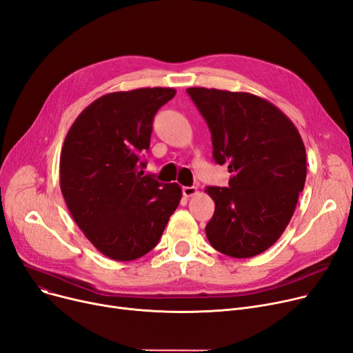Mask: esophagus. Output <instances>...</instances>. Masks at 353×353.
Wrapping results in <instances>:
<instances>
[{
  "instance_id": "34e87169",
  "label": "esophagus",
  "mask_w": 353,
  "mask_h": 353,
  "mask_svg": "<svg viewBox=\"0 0 353 353\" xmlns=\"http://www.w3.org/2000/svg\"><path fill=\"white\" fill-rule=\"evenodd\" d=\"M197 193V189L194 188V186H186V188H183V196L184 197H192V196H194Z\"/></svg>"
}]
</instances>
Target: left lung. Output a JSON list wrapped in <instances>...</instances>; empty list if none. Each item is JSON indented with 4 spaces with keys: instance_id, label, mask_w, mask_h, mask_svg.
<instances>
[{
    "instance_id": "1",
    "label": "left lung",
    "mask_w": 353,
    "mask_h": 353,
    "mask_svg": "<svg viewBox=\"0 0 353 353\" xmlns=\"http://www.w3.org/2000/svg\"><path fill=\"white\" fill-rule=\"evenodd\" d=\"M188 94L209 125L214 161L232 173L229 188H206L216 205L206 236L220 253L253 257L274 245L293 216L306 180L302 137L262 97L205 87Z\"/></svg>"
}]
</instances>
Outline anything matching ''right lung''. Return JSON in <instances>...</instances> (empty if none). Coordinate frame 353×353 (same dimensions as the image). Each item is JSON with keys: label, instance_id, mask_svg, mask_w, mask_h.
I'll use <instances>...</instances> for the list:
<instances>
[{"label": "right lung", "instance_id": "right-lung-1", "mask_svg": "<svg viewBox=\"0 0 353 353\" xmlns=\"http://www.w3.org/2000/svg\"><path fill=\"white\" fill-rule=\"evenodd\" d=\"M174 88L110 92L92 101L70 127L60 157L67 208L99 252L119 262L150 252L181 199L177 183L141 172L153 119Z\"/></svg>", "mask_w": 353, "mask_h": 353}]
</instances>
